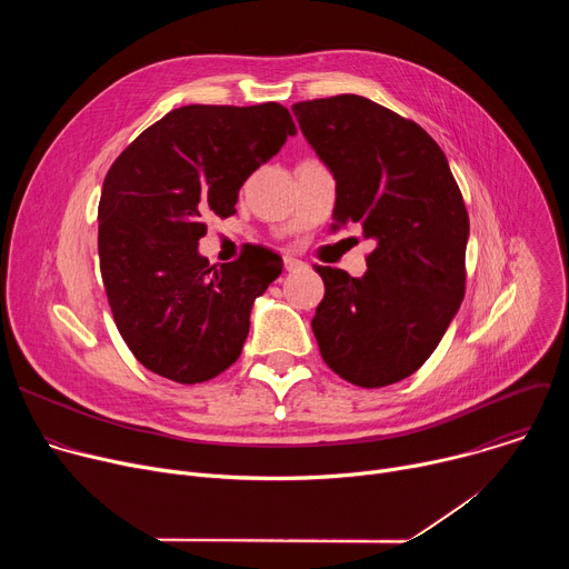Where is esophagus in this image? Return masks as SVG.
Masks as SVG:
<instances>
[{
  "mask_svg": "<svg viewBox=\"0 0 569 569\" xmlns=\"http://www.w3.org/2000/svg\"><path fill=\"white\" fill-rule=\"evenodd\" d=\"M283 266H286V270H288V272L303 268V263H301L299 259H295V257H286V259H283Z\"/></svg>",
  "mask_w": 569,
  "mask_h": 569,
  "instance_id": "esophagus-1",
  "label": "esophagus"
}]
</instances>
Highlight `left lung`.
I'll list each match as a JSON object with an SVG mask.
<instances>
[{
	"label": "left lung",
	"instance_id": "left-lung-1",
	"mask_svg": "<svg viewBox=\"0 0 569 569\" xmlns=\"http://www.w3.org/2000/svg\"><path fill=\"white\" fill-rule=\"evenodd\" d=\"M306 141L336 176L333 229L376 240L356 279L317 266L319 353L340 378L385 387L437 349L466 292L468 211L439 143L415 121L358 94L292 106Z\"/></svg>",
	"mask_w": 569,
	"mask_h": 569
}]
</instances>
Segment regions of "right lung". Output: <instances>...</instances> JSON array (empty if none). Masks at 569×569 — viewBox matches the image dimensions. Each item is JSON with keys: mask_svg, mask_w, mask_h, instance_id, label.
Returning <instances> with one entry per match:
<instances>
[{"mask_svg": "<svg viewBox=\"0 0 569 569\" xmlns=\"http://www.w3.org/2000/svg\"><path fill=\"white\" fill-rule=\"evenodd\" d=\"M295 132L279 103L184 106L114 159L99 202L101 277L121 338L152 373L196 385L238 360L254 299L283 261L252 246L218 268L198 240Z\"/></svg>", "mask_w": 569, "mask_h": 569, "instance_id": "add662e5", "label": "right lung"}]
</instances>
